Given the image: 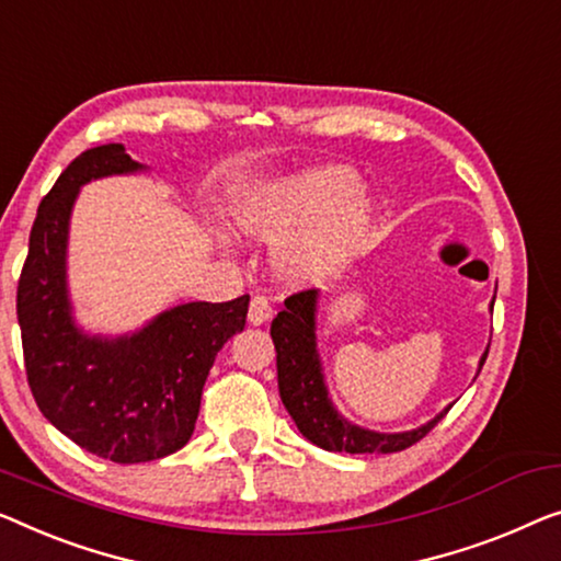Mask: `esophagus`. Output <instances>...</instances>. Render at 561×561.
Listing matches in <instances>:
<instances>
[{"mask_svg": "<svg viewBox=\"0 0 561 561\" xmlns=\"http://www.w3.org/2000/svg\"><path fill=\"white\" fill-rule=\"evenodd\" d=\"M272 302L264 295L252 297V305H249V322L252 324H266L272 320Z\"/></svg>", "mask_w": 561, "mask_h": 561, "instance_id": "34e87169", "label": "esophagus"}]
</instances>
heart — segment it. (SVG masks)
<instances>
[{"instance_id": "b5f03b06", "label": "heart", "mask_w": 561, "mask_h": 561, "mask_svg": "<svg viewBox=\"0 0 561 561\" xmlns=\"http://www.w3.org/2000/svg\"><path fill=\"white\" fill-rule=\"evenodd\" d=\"M360 188V173L350 165H312L249 188L231 206V227L249 239L282 241L274 266L284 282L330 279L373 231V201Z\"/></svg>"}]
</instances>
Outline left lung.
<instances>
[{
    "mask_svg": "<svg viewBox=\"0 0 561 561\" xmlns=\"http://www.w3.org/2000/svg\"><path fill=\"white\" fill-rule=\"evenodd\" d=\"M314 289H302L284 299V309L272 320V340L277 350L279 396L289 415L295 417L299 433L324 450H345V454H396L411 448L413 443L428 436L440 415L423 428L408 433H373L347 423L334 411L320 373V355L314 347ZM494 307V305H491ZM489 350L481 357L486 363Z\"/></svg>",
    "mask_w": 561,
    "mask_h": 561,
    "instance_id": "left-lung-1",
    "label": "left lung"
}]
</instances>
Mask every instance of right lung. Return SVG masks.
Instances as JSON below:
<instances>
[{"mask_svg":"<svg viewBox=\"0 0 561 561\" xmlns=\"http://www.w3.org/2000/svg\"><path fill=\"white\" fill-rule=\"evenodd\" d=\"M138 169L121 144L75 158L42 198L16 284L24 370L37 408L80 448L113 463L156 461L186 446L208 370L249 312V295H241L173 307L144 332L113 342L75 328L65 289L72 201L90 179Z\"/></svg>","mask_w":561,"mask_h":561,"instance_id":"obj_1","label":"right lung"}]
</instances>
